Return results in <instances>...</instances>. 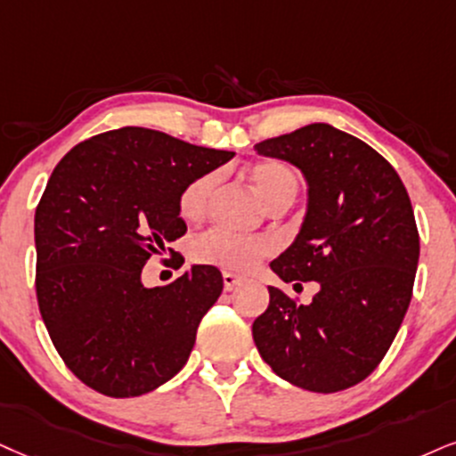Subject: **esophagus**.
I'll return each mask as SVG.
<instances>
[{"label": "esophagus", "instance_id": "1", "mask_svg": "<svg viewBox=\"0 0 456 456\" xmlns=\"http://www.w3.org/2000/svg\"><path fill=\"white\" fill-rule=\"evenodd\" d=\"M239 283H240V277H237V274H232V273H224V289H226V291L234 289V288H237Z\"/></svg>", "mask_w": 456, "mask_h": 456}]
</instances>
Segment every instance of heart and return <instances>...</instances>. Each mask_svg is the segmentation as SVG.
I'll return each mask as SVG.
<instances>
[{"mask_svg":"<svg viewBox=\"0 0 456 456\" xmlns=\"http://www.w3.org/2000/svg\"><path fill=\"white\" fill-rule=\"evenodd\" d=\"M251 183L256 192L271 207L281 200H294L297 194V177L288 165L277 160H264L251 168ZM216 173H205L190 182L179 194V216L185 222H199L205 216L209 196L216 188ZM271 254V243L262 237H247L228 228H211L194 243V260L211 264L228 273H247Z\"/></svg>","mask_w":456,"mask_h":456,"instance_id":"heart-1","label":"heart"}]
</instances>
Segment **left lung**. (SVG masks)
I'll use <instances>...</instances> for the list:
<instances>
[{
  "label": "left lung",
  "mask_w": 456,
  "mask_h": 456,
  "mask_svg": "<svg viewBox=\"0 0 456 456\" xmlns=\"http://www.w3.org/2000/svg\"><path fill=\"white\" fill-rule=\"evenodd\" d=\"M256 150L291 162L308 183L300 232L271 268L285 283H319L311 305L268 288L271 302L251 328L256 346L300 389H348L383 362L412 297L419 230L410 196L379 151L323 122Z\"/></svg>",
  "instance_id": "obj_1"
}]
</instances>
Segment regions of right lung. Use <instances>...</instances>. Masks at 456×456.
Wrapping results in <instances>:
<instances>
[{"label":"right lung","mask_w":456,"mask_h":456,"mask_svg":"<svg viewBox=\"0 0 456 456\" xmlns=\"http://www.w3.org/2000/svg\"><path fill=\"white\" fill-rule=\"evenodd\" d=\"M234 151L125 126L94 134L54 167L36 209V291L50 340L84 385L137 397L188 362L200 319L224 289L196 264L143 288L142 271L183 237L179 194Z\"/></svg>","instance_id":"1"}]
</instances>
